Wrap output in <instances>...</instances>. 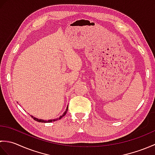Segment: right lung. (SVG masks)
<instances>
[{
	"instance_id": "1",
	"label": "right lung",
	"mask_w": 155,
	"mask_h": 155,
	"mask_svg": "<svg viewBox=\"0 0 155 155\" xmlns=\"http://www.w3.org/2000/svg\"><path fill=\"white\" fill-rule=\"evenodd\" d=\"M67 110H68V107L67 108V109H66L65 112H64V113H63V114L62 115V116H61V117H59L58 118H55V119H53V120H42V119H38V118H35V117H34L33 116H31V117H32V118H33V119H34V120H37V121H38V122H40V123H51V122H52V121H53V122H54V121H57V120H59V119H61V118L63 117L64 116V115L66 114V113H67Z\"/></svg>"
}]
</instances>
